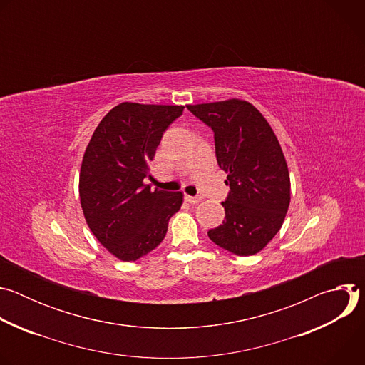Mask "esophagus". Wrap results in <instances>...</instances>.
<instances>
[{
	"label": "esophagus",
	"instance_id": "obj_1",
	"mask_svg": "<svg viewBox=\"0 0 365 365\" xmlns=\"http://www.w3.org/2000/svg\"><path fill=\"white\" fill-rule=\"evenodd\" d=\"M185 200L189 202V203H192V205H195V203L200 202V196H189V195H186V196H185Z\"/></svg>",
	"mask_w": 365,
	"mask_h": 365
}]
</instances>
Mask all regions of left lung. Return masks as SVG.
I'll use <instances>...</instances> for the list:
<instances>
[{
  "mask_svg": "<svg viewBox=\"0 0 365 365\" xmlns=\"http://www.w3.org/2000/svg\"><path fill=\"white\" fill-rule=\"evenodd\" d=\"M187 110L212 128L218 165L228 173L225 221L207 237L232 254H257L282 228L290 203L280 143L263 114L244 99L196 103Z\"/></svg>",
  "mask_w": 365,
  "mask_h": 365,
  "instance_id": "left-lung-1",
  "label": "left lung"
}]
</instances>
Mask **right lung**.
Masks as SVG:
<instances>
[{
  "label": "right lung",
  "mask_w": 365,
  "mask_h": 365,
  "mask_svg": "<svg viewBox=\"0 0 365 365\" xmlns=\"http://www.w3.org/2000/svg\"><path fill=\"white\" fill-rule=\"evenodd\" d=\"M183 106L123 102L101 120L82 159L79 197L95 238L123 262L158 247L183 203L182 192L144 183L166 128Z\"/></svg>",
  "instance_id": "obj_1"
}]
</instances>
